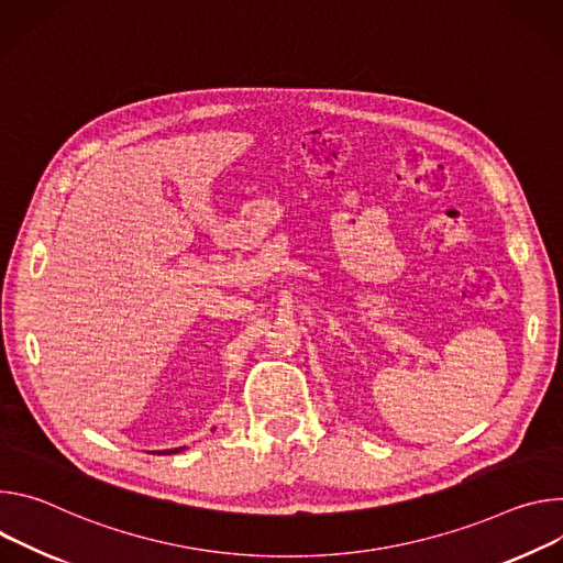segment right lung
<instances>
[{"instance_id":"1","label":"right lung","mask_w":563,"mask_h":563,"mask_svg":"<svg viewBox=\"0 0 563 563\" xmlns=\"http://www.w3.org/2000/svg\"><path fill=\"white\" fill-rule=\"evenodd\" d=\"M185 448H174V450H163V452H158V454H178V452H183Z\"/></svg>"}]
</instances>
